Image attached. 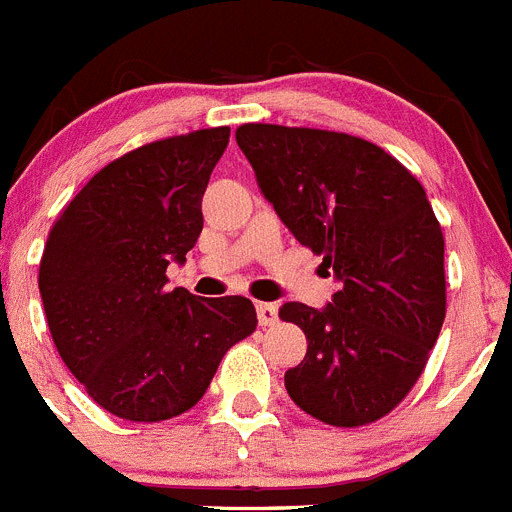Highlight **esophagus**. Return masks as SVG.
I'll use <instances>...</instances> for the list:
<instances>
[{
    "label": "esophagus",
    "mask_w": 512,
    "mask_h": 512,
    "mask_svg": "<svg viewBox=\"0 0 512 512\" xmlns=\"http://www.w3.org/2000/svg\"><path fill=\"white\" fill-rule=\"evenodd\" d=\"M257 322L262 327H273L278 322V306L275 304H257Z\"/></svg>",
    "instance_id": "34e87169"
}]
</instances>
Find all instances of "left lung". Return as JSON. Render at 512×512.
I'll use <instances>...</instances> for the list:
<instances>
[{
	"label": "left lung",
	"mask_w": 512,
	"mask_h": 512,
	"mask_svg": "<svg viewBox=\"0 0 512 512\" xmlns=\"http://www.w3.org/2000/svg\"><path fill=\"white\" fill-rule=\"evenodd\" d=\"M237 144L288 231L340 281L324 309L278 311L306 335L288 394L335 428L389 415L446 319L443 231L428 195L381 146L348 133L244 123Z\"/></svg>",
	"instance_id": "8db88e82"
}]
</instances>
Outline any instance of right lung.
<instances>
[{
	"mask_svg": "<svg viewBox=\"0 0 512 512\" xmlns=\"http://www.w3.org/2000/svg\"><path fill=\"white\" fill-rule=\"evenodd\" d=\"M229 128L151 141L92 177L41 257L43 309L61 361L110 415L159 422L201 402L221 358L257 327L244 296L167 288L203 229L208 177Z\"/></svg>",
	"mask_w": 512,
	"mask_h": 512,
	"instance_id": "right-lung-1",
	"label": "right lung"
}]
</instances>
